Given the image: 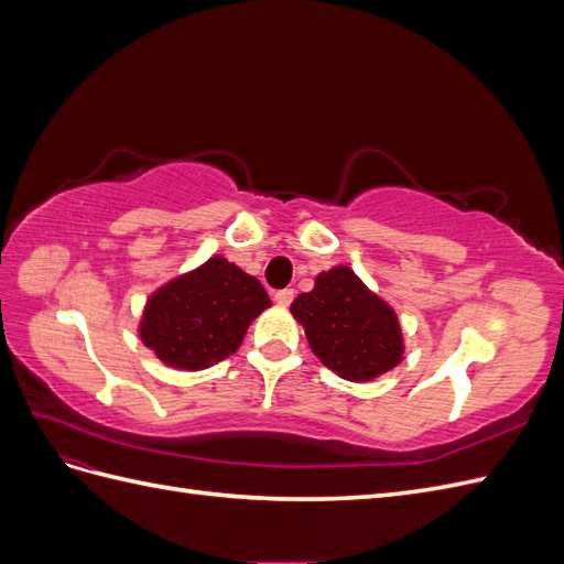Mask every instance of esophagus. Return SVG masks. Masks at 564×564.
Listing matches in <instances>:
<instances>
[{
	"instance_id": "esophagus-1",
	"label": "esophagus",
	"mask_w": 564,
	"mask_h": 564,
	"mask_svg": "<svg viewBox=\"0 0 564 564\" xmlns=\"http://www.w3.org/2000/svg\"><path fill=\"white\" fill-rule=\"evenodd\" d=\"M292 301H294V289H280V292H275V303L289 305Z\"/></svg>"
}]
</instances>
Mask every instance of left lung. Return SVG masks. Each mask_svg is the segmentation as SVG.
Masks as SVG:
<instances>
[{"label": "left lung", "mask_w": 564, "mask_h": 564, "mask_svg": "<svg viewBox=\"0 0 564 564\" xmlns=\"http://www.w3.org/2000/svg\"><path fill=\"white\" fill-rule=\"evenodd\" d=\"M292 315L303 324L324 367L348 381H371L402 360V329L395 311L371 294L348 265L315 278L313 292L299 294Z\"/></svg>", "instance_id": "left-lung-1"}]
</instances>
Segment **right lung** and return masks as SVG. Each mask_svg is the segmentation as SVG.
<instances>
[{
    "label": "right lung",
    "instance_id": "obj_1",
    "mask_svg": "<svg viewBox=\"0 0 564 564\" xmlns=\"http://www.w3.org/2000/svg\"><path fill=\"white\" fill-rule=\"evenodd\" d=\"M270 305L263 284L214 256L148 299L141 340L174 369H207L240 348L251 319Z\"/></svg>",
    "mask_w": 564,
    "mask_h": 564
}]
</instances>
